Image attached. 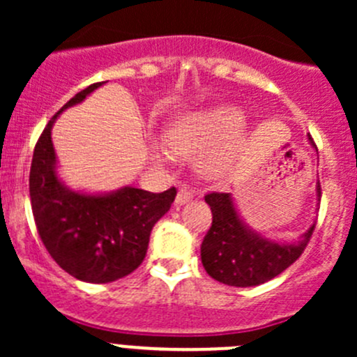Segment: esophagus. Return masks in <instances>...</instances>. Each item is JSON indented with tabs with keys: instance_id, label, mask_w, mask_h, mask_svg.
Returning a JSON list of instances; mask_svg holds the SVG:
<instances>
[{
	"instance_id": "obj_1",
	"label": "esophagus",
	"mask_w": 357,
	"mask_h": 357,
	"mask_svg": "<svg viewBox=\"0 0 357 357\" xmlns=\"http://www.w3.org/2000/svg\"><path fill=\"white\" fill-rule=\"evenodd\" d=\"M195 197V192L188 188H181L178 192V197H176V204H186L188 200H192Z\"/></svg>"
}]
</instances>
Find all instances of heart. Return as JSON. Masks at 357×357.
<instances>
[{"label":"heart","instance_id":"1","mask_svg":"<svg viewBox=\"0 0 357 357\" xmlns=\"http://www.w3.org/2000/svg\"><path fill=\"white\" fill-rule=\"evenodd\" d=\"M240 128L235 109H218L188 114L164 132V143L172 153L186 158L199 157L202 174L218 178L226 171L233 150V138Z\"/></svg>","mask_w":357,"mask_h":357}]
</instances>
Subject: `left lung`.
<instances>
[{"label": "left lung", "mask_w": 357, "mask_h": 357, "mask_svg": "<svg viewBox=\"0 0 357 357\" xmlns=\"http://www.w3.org/2000/svg\"><path fill=\"white\" fill-rule=\"evenodd\" d=\"M318 192L321 195L319 185ZM205 202L211 205L212 225L200 247L202 264L211 278L229 287H255L278 276L301 257L314 231L311 226L298 243L280 245L243 225L228 193L211 192Z\"/></svg>", "instance_id": "left-lung-1"}]
</instances>
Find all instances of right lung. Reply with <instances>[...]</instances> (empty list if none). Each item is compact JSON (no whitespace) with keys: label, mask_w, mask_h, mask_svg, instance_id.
<instances>
[{"label":"right lung","mask_w":357,"mask_h":357,"mask_svg":"<svg viewBox=\"0 0 357 357\" xmlns=\"http://www.w3.org/2000/svg\"><path fill=\"white\" fill-rule=\"evenodd\" d=\"M100 86L95 82L79 91L50 119L34 146L29 174L32 214L43 245L63 271L88 283H110L131 275L145 259L152 228L176 199L174 186L162 193L126 186L109 195H82L56 178L53 122Z\"/></svg>","instance_id":"1"}]
</instances>
